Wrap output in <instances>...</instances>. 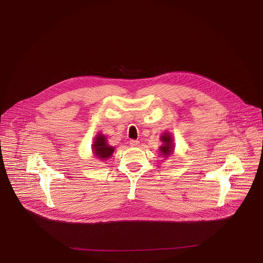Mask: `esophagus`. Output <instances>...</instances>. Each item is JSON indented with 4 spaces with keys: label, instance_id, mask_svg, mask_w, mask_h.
<instances>
[{
    "label": "esophagus",
    "instance_id": "34e87169",
    "mask_svg": "<svg viewBox=\"0 0 263 263\" xmlns=\"http://www.w3.org/2000/svg\"><path fill=\"white\" fill-rule=\"evenodd\" d=\"M130 145L131 146H137L138 144H139V141L138 140H135V139H132V140H130Z\"/></svg>",
    "mask_w": 263,
    "mask_h": 263
}]
</instances>
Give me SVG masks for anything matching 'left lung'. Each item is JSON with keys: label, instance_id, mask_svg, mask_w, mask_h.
<instances>
[{"label": "left lung", "instance_id": "obj_1", "mask_svg": "<svg viewBox=\"0 0 263 263\" xmlns=\"http://www.w3.org/2000/svg\"><path fill=\"white\" fill-rule=\"evenodd\" d=\"M161 141L163 142V145L160 146V151L164 156L171 155L173 152V139L168 133H164L161 136Z\"/></svg>", "mask_w": 263, "mask_h": 263}]
</instances>
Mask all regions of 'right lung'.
Instances as JSON below:
<instances>
[{"label":"right lung","instance_id":"obj_1","mask_svg":"<svg viewBox=\"0 0 263 263\" xmlns=\"http://www.w3.org/2000/svg\"><path fill=\"white\" fill-rule=\"evenodd\" d=\"M92 148H93L95 155L99 159H103V160H106V158H109L115 151V147L107 144L106 137L102 134H99L96 137V139L93 141Z\"/></svg>","mask_w":263,"mask_h":263}]
</instances>
